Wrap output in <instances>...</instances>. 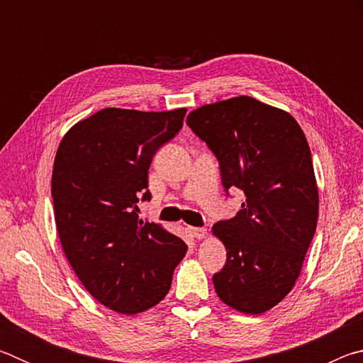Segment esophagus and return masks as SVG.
Returning <instances> with one entry per match:
<instances>
[{
	"label": "esophagus",
	"mask_w": 363,
	"mask_h": 363,
	"mask_svg": "<svg viewBox=\"0 0 363 363\" xmlns=\"http://www.w3.org/2000/svg\"><path fill=\"white\" fill-rule=\"evenodd\" d=\"M189 233L196 240H201L206 235V229H203V227H189Z\"/></svg>",
	"instance_id": "34e87169"
}]
</instances>
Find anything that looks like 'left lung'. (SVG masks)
Wrapping results in <instances>:
<instances>
[{
	"label": "left lung",
	"mask_w": 363,
	"mask_h": 363,
	"mask_svg": "<svg viewBox=\"0 0 363 363\" xmlns=\"http://www.w3.org/2000/svg\"><path fill=\"white\" fill-rule=\"evenodd\" d=\"M187 125L218 158L225 195L247 196L213 225L227 250L214 288L233 309L262 314L291 291L317 229L309 144L290 113L248 96L196 108Z\"/></svg>",
	"instance_id": "1"
}]
</instances>
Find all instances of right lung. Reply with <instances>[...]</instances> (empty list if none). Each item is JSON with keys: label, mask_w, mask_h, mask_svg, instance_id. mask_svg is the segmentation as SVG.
Listing matches in <instances>:
<instances>
[{"label": "right lung", "mask_w": 363, "mask_h": 363, "mask_svg": "<svg viewBox=\"0 0 363 363\" xmlns=\"http://www.w3.org/2000/svg\"><path fill=\"white\" fill-rule=\"evenodd\" d=\"M186 108L171 112L104 108L77 123L52 168L54 216L64 253L93 296L120 314H138L169 291L187 245L149 220V168L181 131Z\"/></svg>", "instance_id": "obj_1"}]
</instances>
